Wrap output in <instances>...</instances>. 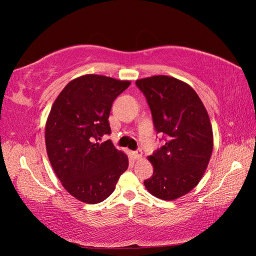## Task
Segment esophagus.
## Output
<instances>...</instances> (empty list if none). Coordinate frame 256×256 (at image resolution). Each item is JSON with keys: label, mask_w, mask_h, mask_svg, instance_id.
Segmentation results:
<instances>
[{"label": "esophagus", "mask_w": 256, "mask_h": 256, "mask_svg": "<svg viewBox=\"0 0 256 256\" xmlns=\"http://www.w3.org/2000/svg\"><path fill=\"white\" fill-rule=\"evenodd\" d=\"M132 156L134 157L135 160H140L142 158V156H143V153H142V150H136V152H132Z\"/></svg>", "instance_id": "1"}]
</instances>
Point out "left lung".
I'll use <instances>...</instances> for the list:
<instances>
[{
	"instance_id": "8db88e82",
	"label": "left lung",
	"mask_w": 256,
	"mask_h": 256,
	"mask_svg": "<svg viewBox=\"0 0 256 256\" xmlns=\"http://www.w3.org/2000/svg\"><path fill=\"white\" fill-rule=\"evenodd\" d=\"M150 108L157 133L165 144L148 160L153 176L144 184L155 197L175 200L197 186L208 167L214 148L210 118L196 91L168 76L136 80Z\"/></svg>"
}]
</instances>
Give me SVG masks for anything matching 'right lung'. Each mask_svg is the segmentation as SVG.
<instances>
[{
    "instance_id": "1",
    "label": "right lung",
    "mask_w": 256,
    "mask_h": 256,
    "mask_svg": "<svg viewBox=\"0 0 256 256\" xmlns=\"http://www.w3.org/2000/svg\"><path fill=\"white\" fill-rule=\"evenodd\" d=\"M131 84L100 74H84L64 86L54 102L45 128L47 155L64 188L86 204L110 196L128 158L114 148L108 116L113 101Z\"/></svg>"
}]
</instances>
